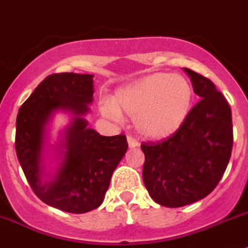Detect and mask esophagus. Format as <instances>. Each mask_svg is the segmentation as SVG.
Listing matches in <instances>:
<instances>
[{
    "instance_id": "obj_1",
    "label": "esophagus",
    "mask_w": 248,
    "mask_h": 248,
    "mask_svg": "<svg viewBox=\"0 0 248 248\" xmlns=\"http://www.w3.org/2000/svg\"><path fill=\"white\" fill-rule=\"evenodd\" d=\"M127 143H128L129 148H135V147H138V142L133 137H127Z\"/></svg>"
}]
</instances>
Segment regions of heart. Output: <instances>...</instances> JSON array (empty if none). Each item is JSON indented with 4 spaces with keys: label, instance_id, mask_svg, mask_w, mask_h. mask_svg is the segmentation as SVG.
Wrapping results in <instances>:
<instances>
[{
    "label": "heart",
    "instance_id": "obj_1",
    "mask_svg": "<svg viewBox=\"0 0 248 248\" xmlns=\"http://www.w3.org/2000/svg\"><path fill=\"white\" fill-rule=\"evenodd\" d=\"M194 90L186 78L155 73L117 89L100 112L119 121L121 113L133 117L136 129L149 140H163L177 133L190 115Z\"/></svg>",
    "mask_w": 248,
    "mask_h": 248
}]
</instances>
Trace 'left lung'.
<instances>
[{"instance_id": "1", "label": "left lung", "mask_w": 248, "mask_h": 248, "mask_svg": "<svg viewBox=\"0 0 248 248\" xmlns=\"http://www.w3.org/2000/svg\"><path fill=\"white\" fill-rule=\"evenodd\" d=\"M194 93L202 97L182 128L162 142H143V182L155 202L180 207L216 188L232 151V117L214 82L190 69Z\"/></svg>"}]
</instances>
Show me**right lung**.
I'll list each match as a JSON object with an SVG mask.
<instances>
[{"mask_svg": "<svg viewBox=\"0 0 248 248\" xmlns=\"http://www.w3.org/2000/svg\"><path fill=\"white\" fill-rule=\"evenodd\" d=\"M93 78L49 75L24 101L16 121V152L31 188L46 205L66 213L84 214L102 204L111 175L128 148L126 136L106 137L88 127ZM57 112L69 113L72 120L50 145L48 124ZM48 155L57 162L52 170Z\"/></svg>", "mask_w": 248, "mask_h": 248, "instance_id": "right-lung-1", "label": "right lung"}]
</instances>
